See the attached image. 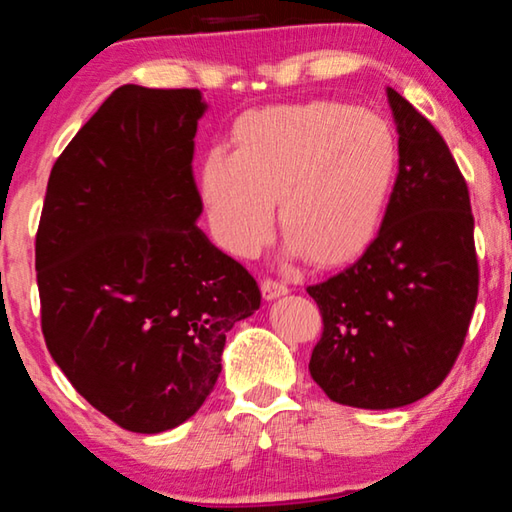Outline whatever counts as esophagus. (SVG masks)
I'll return each instance as SVG.
<instances>
[{
    "mask_svg": "<svg viewBox=\"0 0 512 512\" xmlns=\"http://www.w3.org/2000/svg\"><path fill=\"white\" fill-rule=\"evenodd\" d=\"M261 293H263L265 300H277V298L286 296V293H289V289H286V284L275 282V279H263V282H261Z\"/></svg>",
    "mask_w": 512,
    "mask_h": 512,
    "instance_id": "34e87169",
    "label": "esophagus"
}]
</instances>
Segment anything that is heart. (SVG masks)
<instances>
[{
    "label": "heart",
    "instance_id": "heart-1",
    "mask_svg": "<svg viewBox=\"0 0 512 512\" xmlns=\"http://www.w3.org/2000/svg\"><path fill=\"white\" fill-rule=\"evenodd\" d=\"M233 144L209 151L198 177L214 240L230 254L268 242L272 200L289 256L342 263L380 233L398 174L384 118L340 102L282 104L237 118Z\"/></svg>",
    "mask_w": 512,
    "mask_h": 512
}]
</instances>
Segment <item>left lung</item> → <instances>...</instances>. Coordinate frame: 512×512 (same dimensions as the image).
Wrapping results in <instances>:
<instances>
[{
    "instance_id": "1",
    "label": "left lung",
    "mask_w": 512,
    "mask_h": 512,
    "mask_svg": "<svg viewBox=\"0 0 512 512\" xmlns=\"http://www.w3.org/2000/svg\"><path fill=\"white\" fill-rule=\"evenodd\" d=\"M398 174L380 233L361 258L307 286L324 317L312 380L335 403L403 408L450 373L478 300L466 181L440 132L387 88Z\"/></svg>"
}]
</instances>
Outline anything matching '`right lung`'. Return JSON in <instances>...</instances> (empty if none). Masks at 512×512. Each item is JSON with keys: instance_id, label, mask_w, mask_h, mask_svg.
I'll return each mask as SVG.
<instances>
[{"instance_id": "1", "label": "right lung", "mask_w": 512, "mask_h": 512, "mask_svg": "<svg viewBox=\"0 0 512 512\" xmlns=\"http://www.w3.org/2000/svg\"><path fill=\"white\" fill-rule=\"evenodd\" d=\"M200 90L121 86L48 179L37 233L41 331L86 401L123 429L191 419L226 333L261 307L256 279L198 228Z\"/></svg>"}]
</instances>
